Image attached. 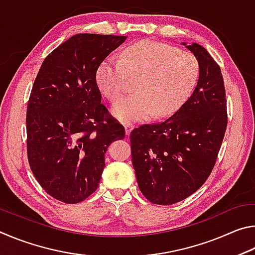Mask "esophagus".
<instances>
[{
  "mask_svg": "<svg viewBox=\"0 0 255 255\" xmlns=\"http://www.w3.org/2000/svg\"><path fill=\"white\" fill-rule=\"evenodd\" d=\"M124 127H125V131H126V135L128 136L129 133L131 132V130L133 129V125L132 124H129V123H126L124 125Z\"/></svg>",
  "mask_w": 255,
  "mask_h": 255,
  "instance_id": "obj_1",
  "label": "esophagus"
}]
</instances>
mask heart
Instances as JSON below:
<instances>
[{
  "mask_svg": "<svg viewBox=\"0 0 255 255\" xmlns=\"http://www.w3.org/2000/svg\"><path fill=\"white\" fill-rule=\"evenodd\" d=\"M199 74V60L191 51L140 40L128 46L122 58L109 56L102 60L96 79L111 101L123 97L129 80H137L136 93L115 103L112 114L124 122H143L154 115L165 118L175 114L191 96Z\"/></svg>",
  "mask_w": 255,
  "mask_h": 255,
  "instance_id": "obj_1",
  "label": "heart"
}]
</instances>
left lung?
I'll use <instances>...</instances> for the list:
<instances>
[{
  "label": "left lung",
  "mask_w": 255,
  "mask_h": 255,
  "mask_svg": "<svg viewBox=\"0 0 255 255\" xmlns=\"http://www.w3.org/2000/svg\"><path fill=\"white\" fill-rule=\"evenodd\" d=\"M182 45L199 60L195 91L169 119L130 132L138 187L156 205H173L208 179L225 136L227 101L221 67L199 44Z\"/></svg>",
  "instance_id": "8db88e82"
}]
</instances>
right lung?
I'll use <instances>...</instances> for the list:
<instances>
[{
  "mask_svg": "<svg viewBox=\"0 0 255 255\" xmlns=\"http://www.w3.org/2000/svg\"><path fill=\"white\" fill-rule=\"evenodd\" d=\"M127 39L77 33L45 58L27 107L30 169L41 188L65 204L85 200L100 183L109 145L125 128L101 103L97 70Z\"/></svg>",
  "mask_w": 255,
  "mask_h": 255,
  "instance_id": "add662e5",
  "label": "right lung"
}]
</instances>
